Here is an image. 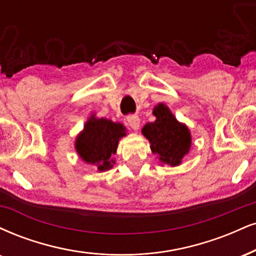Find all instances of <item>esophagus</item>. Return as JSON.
Masks as SVG:
<instances>
[{
  "instance_id": "34e87169",
  "label": "esophagus",
  "mask_w": 256,
  "mask_h": 256,
  "mask_svg": "<svg viewBox=\"0 0 256 256\" xmlns=\"http://www.w3.org/2000/svg\"><path fill=\"white\" fill-rule=\"evenodd\" d=\"M128 125L131 126L132 130L137 131L138 128H140V119L138 118L137 116H128Z\"/></svg>"
}]
</instances>
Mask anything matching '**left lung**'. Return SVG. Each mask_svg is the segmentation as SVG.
Segmentation results:
<instances>
[{"label":"left lung","instance_id":"left-lung-1","mask_svg":"<svg viewBox=\"0 0 256 256\" xmlns=\"http://www.w3.org/2000/svg\"><path fill=\"white\" fill-rule=\"evenodd\" d=\"M155 122H146L142 128L149 140L150 149L162 166L176 167L190 152L192 136L190 128L180 122L164 104H158L152 110Z\"/></svg>","mask_w":256,"mask_h":256}]
</instances>
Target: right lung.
<instances>
[{"label": "right lung", "mask_w": 256, "mask_h": 256, "mask_svg": "<svg viewBox=\"0 0 256 256\" xmlns=\"http://www.w3.org/2000/svg\"><path fill=\"white\" fill-rule=\"evenodd\" d=\"M126 132V128L120 122L92 114L76 137L75 149L82 161L95 166L98 172L110 170L116 163L112 156Z\"/></svg>", "instance_id": "add662e5"}]
</instances>
